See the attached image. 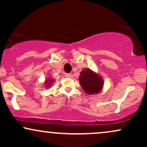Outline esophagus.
<instances>
[{
	"label": "esophagus",
	"mask_w": 147,
	"mask_h": 147,
	"mask_svg": "<svg viewBox=\"0 0 147 147\" xmlns=\"http://www.w3.org/2000/svg\"><path fill=\"white\" fill-rule=\"evenodd\" d=\"M72 74L71 73H67L65 76H66V77H68V78H71L72 77Z\"/></svg>",
	"instance_id": "obj_1"
}]
</instances>
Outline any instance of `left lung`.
I'll return each instance as SVG.
<instances>
[{"mask_svg": "<svg viewBox=\"0 0 147 147\" xmlns=\"http://www.w3.org/2000/svg\"><path fill=\"white\" fill-rule=\"evenodd\" d=\"M79 80L84 92L88 95L98 93L102 90L104 84L102 77L88 68L81 72Z\"/></svg>", "mask_w": 147, "mask_h": 147, "instance_id": "obj_1", "label": "left lung"}]
</instances>
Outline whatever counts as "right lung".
Masks as SVG:
<instances>
[{
    "label": "right lung",
    "instance_id": "add662e5",
    "mask_svg": "<svg viewBox=\"0 0 147 147\" xmlns=\"http://www.w3.org/2000/svg\"><path fill=\"white\" fill-rule=\"evenodd\" d=\"M54 82V79H49L48 80H45V86H47L48 88L51 86V84H52V82Z\"/></svg>",
    "mask_w": 147,
    "mask_h": 147
}]
</instances>
